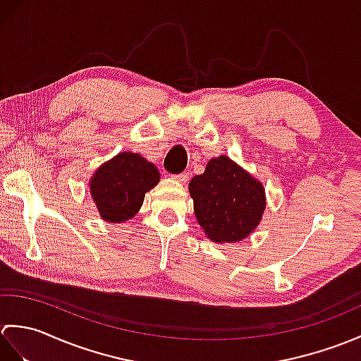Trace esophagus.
Wrapping results in <instances>:
<instances>
[{
  "label": "esophagus",
  "mask_w": 361,
  "mask_h": 361,
  "mask_svg": "<svg viewBox=\"0 0 361 361\" xmlns=\"http://www.w3.org/2000/svg\"><path fill=\"white\" fill-rule=\"evenodd\" d=\"M172 178L176 181H181V183H186L189 180V173H178V175H172Z\"/></svg>",
  "instance_id": "34e87169"
}]
</instances>
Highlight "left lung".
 <instances>
[{"label":"left lung","instance_id":"left-lung-1","mask_svg":"<svg viewBox=\"0 0 361 361\" xmlns=\"http://www.w3.org/2000/svg\"><path fill=\"white\" fill-rule=\"evenodd\" d=\"M194 212L212 242H240L257 228L265 211L262 183L221 155L189 183Z\"/></svg>","mask_w":361,"mask_h":361}]
</instances>
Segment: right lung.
Instances as JSON below:
<instances>
[{
  "label": "right lung",
  "mask_w": 361,
  "mask_h": 361,
  "mask_svg": "<svg viewBox=\"0 0 361 361\" xmlns=\"http://www.w3.org/2000/svg\"><path fill=\"white\" fill-rule=\"evenodd\" d=\"M159 181L157 166L137 153L121 152L97 169L90 180L101 217L110 224H124L141 209L145 192Z\"/></svg>",
  "instance_id": "1"
}]
</instances>
